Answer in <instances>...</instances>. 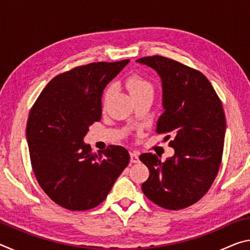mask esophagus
Listing matches in <instances>:
<instances>
[{"mask_svg": "<svg viewBox=\"0 0 250 250\" xmlns=\"http://www.w3.org/2000/svg\"><path fill=\"white\" fill-rule=\"evenodd\" d=\"M130 161L132 163H138L139 162V153L135 151L130 152Z\"/></svg>", "mask_w": 250, "mask_h": 250, "instance_id": "esophagus-1", "label": "esophagus"}]
</instances>
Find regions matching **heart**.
Masks as SVG:
<instances>
[{
    "label": "heart",
    "mask_w": 250,
    "mask_h": 250,
    "mask_svg": "<svg viewBox=\"0 0 250 250\" xmlns=\"http://www.w3.org/2000/svg\"><path fill=\"white\" fill-rule=\"evenodd\" d=\"M125 87L128 88L130 95L132 98L137 96H140L145 94L146 91H152V84L142 78L139 75H131L125 80ZM112 87H108L104 91V100H108L109 97L112 94Z\"/></svg>",
    "instance_id": "heart-1"
}]
</instances>
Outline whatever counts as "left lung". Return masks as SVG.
Instances as JSON below:
<instances>
[{
	"label": "left lung",
	"mask_w": 250,
	"mask_h": 250,
	"mask_svg": "<svg viewBox=\"0 0 250 250\" xmlns=\"http://www.w3.org/2000/svg\"><path fill=\"white\" fill-rule=\"evenodd\" d=\"M137 62L160 76L163 113L156 132L172 137L168 146L174 149L166 161L140 155L150 171L142 191L163 208H185L205 195L218 173L226 131L223 104L201 71L158 55Z\"/></svg>",
	"instance_id": "left-lung-1"
}]
</instances>
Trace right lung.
Returning a JSON list of instances; mask_svg holds the SVG:
<instances>
[{
    "label": "right lung",
    "instance_id": "add662e5",
    "mask_svg": "<svg viewBox=\"0 0 250 250\" xmlns=\"http://www.w3.org/2000/svg\"><path fill=\"white\" fill-rule=\"evenodd\" d=\"M128 62H91L56 76L29 112L26 138L34 174L64 208L98 206L129 164L124 146H109L95 154L83 142L89 126L101 119L104 89Z\"/></svg>",
    "mask_w": 250,
    "mask_h": 250
}]
</instances>
